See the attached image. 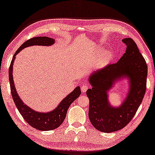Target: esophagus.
Returning a JSON list of instances; mask_svg holds the SVG:
<instances>
[{"label": "esophagus", "mask_w": 155, "mask_h": 155, "mask_svg": "<svg viewBox=\"0 0 155 155\" xmlns=\"http://www.w3.org/2000/svg\"><path fill=\"white\" fill-rule=\"evenodd\" d=\"M88 88V87L87 86V84L83 85V86L81 87V91H82V92H83V93H85V92L87 91Z\"/></svg>", "instance_id": "esophagus-1"}]
</instances>
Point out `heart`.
Masks as SVG:
<instances>
[{
	"label": "heart",
	"mask_w": 155,
	"mask_h": 155,
	"mask_svg": "<svg viewBox=\"0 0 155 155\" xmlns=\"http://www.w3.org/2000/svg\"><path fill=\"white\" fill-rule=\"evenodd\" d=\"M113 57H112V55L110 54H106L103 56V59H102V63H105V62H107L108 61H110Z\"/></svg>",
	"instance_id": "obj_1"
}]
</instances>
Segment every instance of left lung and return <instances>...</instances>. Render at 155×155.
<instances>
[{
  "mask_svg": "<svg viewBox=\"0 0 155 155\" xmlns=\"http://www.w3.org/2000/svg\"><path fill=\"white\" fill-rule=\"evenodd\" d=\"M126 51L116 63L110 64L92 74L88 82V117L91 124L103 133L120 130L130 123L143 101L147 88V65L137 44L130 38L123 39ZM129 78L130 91L120 107H112L107 101L108 90L117 80Z\"/></svg>",
  "mask_w": 155,
  "mask_h": 155,
  "instance_id": "left-lung-1",
  "label": "left lung"
}]
</instances>
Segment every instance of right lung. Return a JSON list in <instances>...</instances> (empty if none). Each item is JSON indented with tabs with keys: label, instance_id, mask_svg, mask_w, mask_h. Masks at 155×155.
Here are the masks:
<instances>
[{
	"label": "right lung",
	"instance_id": "add662e5",
	"mask_svg": "<svg viewBox=\"0 0 155 155\" xmlns=\"http://www.w3.org/2000/svg\"><path fill=\"white\" fill-rule=\"evenodd\" d=\"M54 43V40L53 38L47 37H34L25 41L19 47L14 56H13L8 71V77L11 94L16 108H18L19 113L24 118V119L27 122V123L30 124L31 127L37 128L39 130H53L58 128L63 123L66 115H67L68 107H70L71 103H72V102L77 99L81 94V88L79 87H76L73 91L68 94L61 102L58 106L54 110L47 113L35 111L27 106L23 103L21 98L18 97V94L15 88L14 81H13L12 66L15 59V56L24 48L33 45L51 46Z\"/></svg>",
	"mask_w": 155,
	"mask_h": 155
}]
</instances>
